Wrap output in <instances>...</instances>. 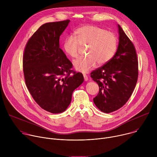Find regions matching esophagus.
I'll return each instance as SVG.
<instances>
[{
	"label": "esophagus",
	"mask_w": 157,
	"mask_h": 157,
	"mask_svg": "<svg viewBox=\"0 0 157 157\" xmlns=\"http://www.w3.org/2000/svg\"><path fill=\"white\" fill-rule=\"evenodd\" d=\"M83 76H84V81H87L88 80V77L86 75H83Z\"/></svg>",
	"instance_id": "obj_1"
}]
</instances>
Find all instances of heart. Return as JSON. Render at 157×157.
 <instances>
[{
	"label": "heart",
	"mask_w": 157,
	"mask_h": 157,
	"mask_svg": "<svg viewBox=\"0 0 157 157\" xmlns=\"http://www.w3.org/2000/svg\"><path fill=\"white\" fill-rule=\"evenodd\" d=\"M88 46L87 56L81 57L73 62L76 70L86 73L95 68L97 63L104 65L115 55L118 39L116 35L105 29L94 26L84 25L75 32V36H67L63 44L64 52L73 58L78 56L80 47Z\"/></svg>",
	"instance_id": "obj_1"
}]
</instances>
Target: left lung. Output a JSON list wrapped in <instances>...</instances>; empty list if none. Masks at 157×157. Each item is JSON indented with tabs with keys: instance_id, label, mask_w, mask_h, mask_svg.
Returning a JSON list of instances; mask_svg holds the SVG:
<instances>
[{
	"instance_id": "obj_1",
	"label": "left lung",
	"mask_w": 157,
	"mask_h": 157,
	"mask_svg": "<svg viewBox=\"0 0 157 157\" xmlns=\"http://www.w3.org/2000/svg\"><path fill=\"white\" fill-rule=\"evenodd\" d=\"M119 42L117 52L107 63L94 70L91 77L99 87L94 103L103 113H110L122 107L136 86L138 59L136 48L118 25Z\"/></svg>"
}]
</instances>
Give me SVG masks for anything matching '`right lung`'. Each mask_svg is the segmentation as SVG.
Here are the masks:
<instances>
[{
	"instance_id": "add662e5",
	"label": "right lung",
	"mask_w": 157,
	"mask_h": 157,
	"mask_svg": "<svg viewBox=\"0 0 157 157\" xmlns=\"http://www.w3.org/2000/svg\"><path fill=\"white\" fill-rule=\"evenodd\" d=\"M70 20L42 25L27 41L23 56L26 86L35 102L53 114L64 112L75 89L84 81L82 73L59 48V36Z\"/></svg>"
}]
</instances>
